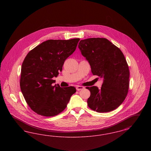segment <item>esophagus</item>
<instances>
[{
  "mask_svg": "<svg viewBox=\"0 0 151 151\" xmlns=\"http://www.w3.org/2000/svg\"><path fill=\"white\" fill-rule=\"evenodd\" d=\"M76 88V90H77V91H80V90L83 89L84 88V87L81 86H77Z\"/></svg>",
  "mask_w": 151,
  "mask_h": 151,
  "instance_id": "1",
  "label": "esophagus"
}]
</instances>
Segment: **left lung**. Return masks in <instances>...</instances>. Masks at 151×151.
Returning <instances> with one entry per match:
<instances>
[{
    "label": "left lung",
    "instance_id": "1",
    "mask_svg": "<svg viewBox=\"0 0 151 151\" xmlns=\"http://www.w3.org/2000/svg\"><path fill=\"white\" fill-rule=\"evenodd\" d=\"M78 47L91 65L93 75L103 80L100 89L86 87L91 92L88 106L99 113L113 111L122 104L129 91V70L123 54L104 38L81 40Z\"/></svg>",
    "mask_w": 151,
    "mask_h": 151
}]
</instances>
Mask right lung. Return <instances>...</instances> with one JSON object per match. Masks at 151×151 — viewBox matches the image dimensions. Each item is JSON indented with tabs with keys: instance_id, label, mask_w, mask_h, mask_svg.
<instances>
[{
	"instance_id": "add662e5",
	"label": "right lung",
	"mask_w": 151,
	"mask_h": 151,
	"mask_svg": "<svg viewBox=\"0 0 151 151\" xmlns=\"http://www.w3.org/2000/svg\"><path fill=\"white\" fill-rule=\"evenodd\" d=\"M79 38L49 40L29 51L22 64L20 88L29 107L36 113L53 116L63 111L76 92L74 86L52 85L65 60L76 50Z\"/></svg>"
}]
</instances>
